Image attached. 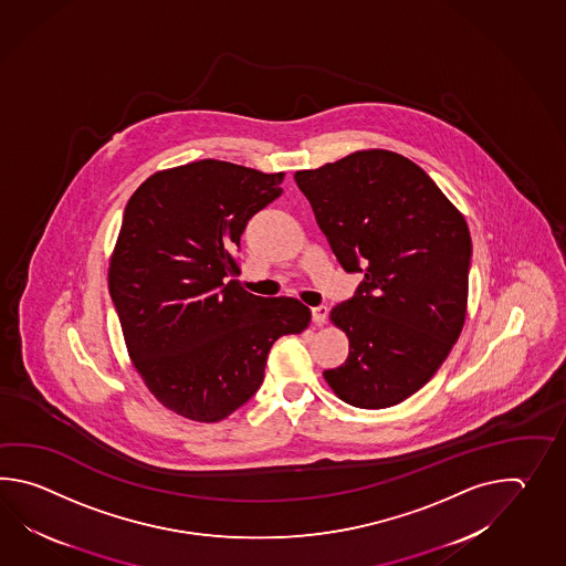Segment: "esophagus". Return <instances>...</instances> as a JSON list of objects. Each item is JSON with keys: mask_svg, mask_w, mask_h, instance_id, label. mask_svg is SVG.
<instances>
[{"mask_svg": "<svg viewBox=\"0 0 566 566\" xmlns=\"http://www.w3.org/2000/svg\"><path fill=\"white\" fill-rule=\"evenodd\" d=\"M327 305H317V307H312V319L313 324L324 325L325 319H327Z\"/></svg>", "mask_w": 566, "mask_h": 566, "instance_id": "1", "label": "esophagus"}]
</instances>
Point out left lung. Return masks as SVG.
<instances>
[{
    "mask_svg": "<svg viewBox=\"0 0 566 566\" xmlns=\"http://www.w3.org/2000/svg\"><path fill=\"white\" fill-rule=\"evenodd\" d=\"M295 181L339 265L364 275L332 312L349 354L325 380L352 407L398 405L433 378L461 334L468 222L417 164L385 149L295 171Z\"/></svg>",
    "mask_w": 566,
    "mask_h": 566,
    "instance_id": "1",
    "label": "left lung"
}]
</instances>
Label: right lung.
I'll list each match as a JSON object with an SVG mask.
<instances>
[{
    "mask_svg": "<svg viewBox=\"0 0 566 566\" xmlns=\"http://www.w3.org/2000/svg\"><path fill=\"white\" fill-rule=\"evenodd\" d=\"M281 181L200 159L151 176L125 206L108 293L137 373L186 419L241 409L263 385L271 346L310 325L300 301L256 297L234 279L242 232Z\"/></svg>",
    "mask_w": 566,
    "mask_h": 566,
    "instance_id": "right-lung-1",
    "label": "right lung"
}]
</instances>
